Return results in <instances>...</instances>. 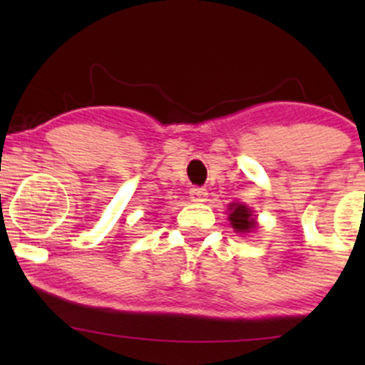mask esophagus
<instances>
[{"label": "esophagus", "mask_w": 365, "mask_h": 365, "mask_svg": "<svg viewBox=\"0 0 365 365\" xmlns=\"http://www.w3.org/2000/svg\"><path fill=\"white\" fill-rule=\"evenodd\" d=\"M207 197L206 188L202 187H192L190 188V200L192 202H204Z\"/></svg>", "instance_id": "1"}]
</instances>
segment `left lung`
Masks as SVG:
<instances>
[{"mask_svg": "<svg viewBox=\"0 0 365 365\" xmlns=\"http://www.w3.org/2000/svg\"><path fill=\"white\" fill-rule=\"evenodd\" d=\"M230 209H232V212H230V223H232V226L238 233L250 232L254 228L255 221L252 220L249 207L244 206V204H232Z\"/></svg>", "mask_w": 365, "mask_h": 365, "instance_id": "obj_1", "label": "left lung"}]
</instances>
